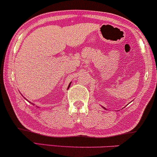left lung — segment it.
Segmentation results:
<instances>
[{
  "instance_id": "1",
  "label": "left lung",
  "mask_w": 157,
  "mask_h": 157,
  "mask_svg": "<svg viewBox=\"0 0 157 157\" xmlns=\"http://www.w3.org/2000/svg\"><path fill=\"white\" fill-rule=\"evenodd\" d=\"M101 106H102V105H101ZM102 108H103V109H105V107H103V106H102Z\"/></svg>"
}]
</instances>
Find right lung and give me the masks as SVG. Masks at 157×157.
Segmentation results:
<instances>
[{
    "mask_svg": "<svg viewBox=\"0 0 157 157\" xmlns=\"http://www.w3.org/2000/svg\"><path fill=\"white\" fill-rule=\"evenodd\" d=\"M71 82H70L69 85H68V88H67V90H68V89H69V87H70V85H71ZM24 98H25V97H24ZM25 99H26V98H25ZM32 104H33V103H32ZM33 105H34V104H33ZM37 108H38V106H37Z\"/></svg>",
    "mask_w": 157,
    "mask_h": 157,
    "instance_id": "right-lung-1",
    "label": "right lung"
}]
</instances>
